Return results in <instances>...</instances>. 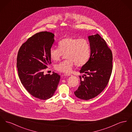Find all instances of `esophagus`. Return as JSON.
I'll return each mask as SVG.
<instances>
[{"instance_id": "34e87169", "label": "esophagus", "mask_w": 132, "mask_h": 132, "mask_svg": "<svg viewBox=\"0 0 132 132\" xmlns=\"http://www.w3.org/2000/svg\"><path fill=\"white\" fill-rule=\"evenodd\" d=\"M64 75L65 76H70L72 75V74H67V73H66V74H64Z\"/></svg>"}]
</instances>
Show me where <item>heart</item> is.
<instances>
[{"mask_svg":"<svg viewBox=\"0 0 132 132\" xmlns=\"http://www.w3.org/2000/svg\"><path fill=\"white\" fill-rule=\"evenodd\" d=\"M59 48L52 47L50 57L53 61L59 60L63 54H65L66 60L56 64V70L66 73H71L74 64L77 66L85 65L90 56V44L86 39L67 37L60 41Z\"/></svg>","mask_w":132,"mask_h":132,"instance_id":"heart-1","label":"heart"}]
</instances>
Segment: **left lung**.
Wrapping results in <instances>:
<instances>
[{"instance_id": "8db88e82", "label": "left lung", "mask_w": 132, "mask_h": 132, "mask_svg": "<svg viewBox=\"0 0 132 132\" xmlns=\"http://www.w3.org/2000/svg\"><path fill=\"white\" fill-rule=\"evenodd\" d=\"M90 56L80 73L87 74L80 76V85L74 91L75 95L81 100H89L101 93L106 86L112 69V54L105 41L96 34L89 36ZM85 76L84 77V76Z\"/></svg>"}]
</instances>
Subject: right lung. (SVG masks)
I'll use <instances>...</instances> for the list:
<instances>
[{"mask_svg": "<svg viewBox=\"0 0 132 132\" xmlns=\"http://www.w3.org/2000/svg\"><path fill=\"white\" fill-rule=\"evenodd\" d=\"M54 34L42 31L31 37L20 48L16 67L21 83L33 96L43 100L51 98L57 89L60 76L55 72L45 75L51 64L50 50Z\"/></svg>", "mask_w": 132, "mask_h": 132, "instance_id": "1", "label": "right lung"}]
</instances>
